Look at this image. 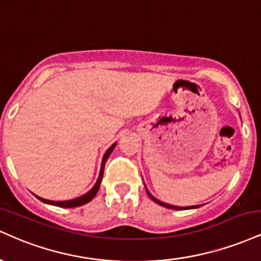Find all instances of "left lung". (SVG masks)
<instances>
[{
    "instance_id": "obj_1",
    "label": "left lung",
    "mask_w": 261,
    "mask_h": 261,
    "mask_svg": "<svg viewBox=\"0 0 261 261\" xmlns=\"http://www.w3.org/2000/svg\"><path fill=\"white\" fill-rule=\"evenodd\" d=\"M146 191H147V194H148V196L151 197L152 200H153V201L155 202V203H160L161 206H164V207H167V208H172V210H187V208H196V207H200V205H197V206H190V207H178V206H172V205H168V203H164V202H161V201H158L157 199H154L153 196L151 195V194L148 193V190L147 189H146Z\"/></svg>"
}]
</instances>
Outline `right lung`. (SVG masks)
Here are the masks:
<instances>
[{
    "label": "right lung",
    "mask_w": 261,
    "mask_h": 261,
    "mask_svg": "<svg viewBox=\"0 0 261 261\" xmlns=\"http://www.w3.org/2000/svg\"><path fill=\"white\" fill-rule=\"evenodd\" d=\"M116 143H114V145L110 146L109 148H108V151L106 152V154H104L103 157V162H101V167H100V173H99V176H98V180L95 182V185L93 187L91 190L88 191V193L85 194L83 196L81 197H76V199L73 200H67V201H51V200H46V199H43V197H39L37 196L40 201H43L45 203H49V205H54V206H59V207H77V206H82L85 205V203L89 202L91 200L97 195L98 190H99V187H100V181L101 179H103V173H104V166H106V162L108 158H109L110 153L113 152L114 147H115Z\"/></svg>",
    "instance_id": "obj_1"
}]
</instances>
